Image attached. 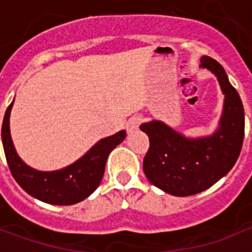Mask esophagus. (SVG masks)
<instances>
[{
    "mask_svg": "<svg viewBox=\"0 0 252 252\" xmlns=\"http://www.w3.org/2000/svg\"><path fill=\"white\" fill-rule=\"evenodd\" d=\"M142 121H143L142 116H133V117H131V119L128 120V123H126V131H128V133L136 131Z\"/></svg>",
    "mask_w": 252,
    "mask_h": 252,
    "instance_id": "esophagus-1",
    "label": "esophagus"
}]
</instances>
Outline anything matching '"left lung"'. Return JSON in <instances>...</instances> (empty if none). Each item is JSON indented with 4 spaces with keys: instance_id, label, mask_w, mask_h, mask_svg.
<instances>
[{
    "instance_id": "1",
    "label": "left lung",
    "mask_w": 252,
    "mask_h": 252,
    "mask_svg": "<svg viewBox=\"0 0 252 252\" xmlns=\"http://www.w3.org/2000/svg\"><path fill=\"white\" fill-rule=\"evenodd\" d=\"M200 67L216 75L224 94L220 126L211 136L190 139L159 120L140 126L150 139L143 160L148 181L169 194L186 197L204 191L236 163L244 139V109L222 66L209 57Z\"/></svg>"
}]
</instances>
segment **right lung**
Wrapping results in <instances>:
<instances>
[{"instance_id": "right-lung-1", "label": "right lung", "mask_w": 252, "mask_h": 252, "mask_svg": "<svg viewBox=\"0 0 252 252\" xmlns=\"http://www.w3.org/2000/svg\"><path fill=\"white\" fill-rule=\"evenodd\" d=\"M13 101L3 116L1 136L6 162L16 182L28 194L52 205H72L89 197L101 184L108 155L126 139V131L101 139L82 158L64 169L39 171L25 164L16 153L9 128Z\"/></svg>"}]
</instances>
